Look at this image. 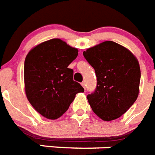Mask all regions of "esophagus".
<instances>
[{
  "label": "esophagus",
  "mask_w": 155,
  "mask_h": 155,
  "mask_svg": "<svg viewBox=\"0 0 155 155\" xmlns=\"http://www.w3.org/2000/svg\"><path fill=\"white\" fill-rule=\"evenodd\" d=\"M81 85L83 86V88H84V89H85V88H86V84H85V81H84V82L81 83Z\"/></svg>",
  "instance_id": "esophagus-1"
}]
</instances>
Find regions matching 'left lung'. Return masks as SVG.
<instances>
[{
  "instance_id": "left-lung-1",
  "label": "left lung",
  "mask_w": 155,
  "mask_h": 155,
  "mask_svg": "<svg viewBox=\"0 0 155 155\" xmlns=\"http://www.w3.org/2000/svg\"><path fill=\"white\" fill-rule=\"evenodd\" d=\"M95 70L97 84L87 96L93 111L104 121L120 118L139 94V62L129 49L114 41H104L83 53Z\"/></svg>"
}]
</instances>
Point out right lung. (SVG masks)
I'll return each mask as SVG.
<instances>
[{"label":"right lung","instance_id":"1","mask_svg":"<svg viewBox=\"0 0 155 155\" xmlns=\"http://www.w3.org/2000/svg\"><path fill=\"white\" fill-rule=\"evenodd\" d=\"M77 56L76 48L60 39H51L35 45L26 57V96L34 109L46 119H58L75 95L84 91L73 80V70L68 68Z\"/></svg>","mask_w":155,"mask_h":155}]
</instances>
